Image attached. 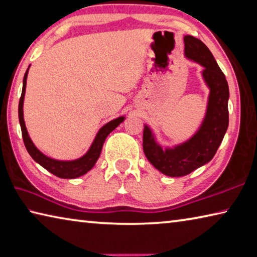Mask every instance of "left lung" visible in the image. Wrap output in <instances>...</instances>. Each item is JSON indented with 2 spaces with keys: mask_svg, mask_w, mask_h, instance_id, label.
Here are the masks:
<instances>
[{
  "mask_svg": "<svg viewBox=\"0 0 257 257\" xmlns=\"http://www.w3.org/2000/svg\"><path fill=\"white\" fill-rule=\"evenodd\" d=\"M185 56L204 67L202 75L210 88L208 109L203 123L190 140L173 149H163L156 142L150 127L143 130V151L155 167L170 177H181L208 164L222 142L229 124V88L223 72L212 53L200 39L184 37Z\"/></svg>",
  "mask_w": 257,
  "mask_h": 257,
  "instance_id": "8db88e82",
  "label": "left lung"
}]
</instances>
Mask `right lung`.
Masks as SVG:
<instances>
[{
	"mask_svg": "<svg viewBox=\"0 0 257 257\" xmlns=\"http://www.w3.org/2000/svg\"><path fill=\"white\" fill-rule=\"evenodd\" d=\"M28 71H29V67L27 69L24 76V84H22V92L19 100V111H18L19 112V121L21 126L22 139H24V143L27 151H28V154L31 156V158H33L36 163H38L42 167H44L45 169L48 170L49 173H52L57 177L72 179V178L82 176V175H84L85 173H88L89 170L93 167L94 164L97 163L99 156H100L103 142H105L108 134L114 131L117 126L124 120L125 117L123 116L118 117V118L112 119L109 121V123L103 125L102 127L99 130V132L97 133V136L94 138L92 145L90 147V149L88 150L87 154H85L83 157H81V158L76 160H71V161H61V160H55V159L49 158V157L42 154V152L35 147L26 128V124L24 119V99H25Z\"/></svg>",
	"mask_w": 257,
	"mask_h": 257,
	"instance_id": "right-lung-1",
	"label": "right lung"
}]
</instances>
